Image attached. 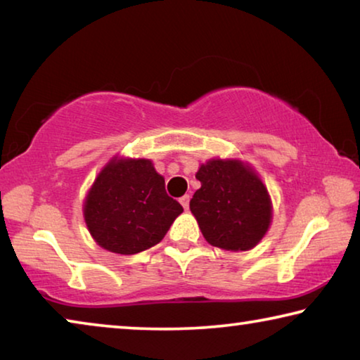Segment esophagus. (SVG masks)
Segmentation results:
<instances>
[{"mask_svg": "<svg viewBox=\"0 0 360 360\" xmlns=\"http://www.w3.org/2000/svg\"><path fill=\"white\" fill-rule=\"evenodd\" d=\"M188 202H191V197H188V195H184V197L179 198V203L182 205V208H184L186 211L188 210Z\"/></svg>", "mask_w": 360, "mask_h": 360, "instance_id": "obj_1", "label": "esophagus"}]
</instances>
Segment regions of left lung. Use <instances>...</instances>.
I'll return each mask as SVG.
<instances>
[{
	"label": "left lung",
	"mask_w": 360,
	"mask_h": 360,
	"mask_svg": "<svg viewBox=\"0 0 360 360\" xmlns=\"http://www.w3.org/2000/svg\"><path fill=\"white\" fill-rule=\"evenodd\" d=\"M202 187L191 211L205 240L225 251H249L271 222V200L264 182L240 160L211 158L195 174Z\"/></svg>",
	"instance_id": "obj_1"
}]
</instances>
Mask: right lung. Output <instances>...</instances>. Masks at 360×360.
I'll use <instances>...</instances> for the list:
<instances>
[{
    "label": "right lung",
    "mask_w": 360,
    "mask_h": 360,
    "mask_svg": "<svg viewBox=\"0 0 360 360\" xmlns=\"http://www.w3.org/2000/svg\"><path fill=\"white\" fill-rule=\"evenodd\" d=\"M182 211L148 158L114 157L96 176L84 203L94 240L106 251L124 255L160 243Z\"/></svg>",
    "instance_id": "add662e5"
}]
</instances>
